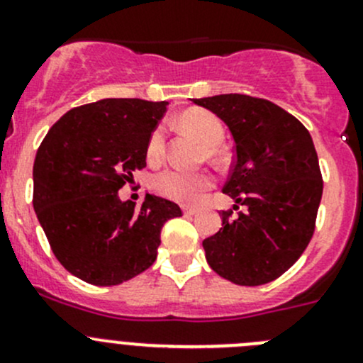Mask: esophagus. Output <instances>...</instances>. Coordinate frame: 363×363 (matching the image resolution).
Masks as SVG:
<instances>
[{
	"label": "esophagus",
	"mask_w": 363,
	"mask_h": 363,
	"mask_svg": "<svg viewBox=\"0 0 363 363\" xmlns=\"http://www.w3.org/2000/svg\"><path fill=\"white\" fill-rule=\"evenodd\" d=\"M182 212H184L186 216H195L196 212H199V207H191V205H184V207H182Z\"/></svg>",
	"instance_id": "1"
}]
</instances>
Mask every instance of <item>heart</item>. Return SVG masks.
Returning a JSON list of instances; mask_svg holds the SVG:
<instances>
[{
    "label": "heart",
    "mask_w": 363,
    "mask_h": 363,
    "mask_svg": "<svg viewBox=\"0 0 363 363\" xmlns=\"http://www.w3.org/2000/svg\"><path fill=\"white\" fill-rule=\"evenodd\" d=\"M179 124L189 133L196 135L200 140L207 145V156L211 161L221 160L219 145L225 140V126L214 113L200 108L186 111L179 117ZM164 142H167V130L163 124L156 126L147 140V160L151 163H158L164 155ZM212 181L203 172H184L179 168H168L161 172L152 181L156 191L163 195L164 199H170L174 202L189 203L200 199L203 191L211 188Z\"/></svg>",
    "instance_id": "1"
}]
</instances>
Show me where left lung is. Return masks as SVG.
<instances>
[{
    "label": "left lung",
    "mask_w": 363,
    "mask_h": 363,
    "mask_svg": "<svg viewBox=\"0 0 363 363\" xmlns=\"http://www.w3.org/2000/svg\"><path fill=\"white\" fill-rule=\"evenodd\" d=\"M228 126L235 161L223 193L244 212H221L223 228L203 240L216 274L240 286L277 279L300 258L314 233L323 193L313 138L296 117L247 94L191 100Z\"/></svg>",
    "instance_id": "1"
}]
</instances>
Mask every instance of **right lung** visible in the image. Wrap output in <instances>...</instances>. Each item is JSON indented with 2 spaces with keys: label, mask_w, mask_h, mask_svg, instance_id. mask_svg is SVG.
<instances>
[{
  "label": "right lung",
  "mask_w": 363,
  "mask_h": 363,
  "mask_svg": "<svg viewBox=\"0 0 363 363\" xmlns=\"http://www.w3.org/2000/svg\"><path fill=\"white\" fill-rule=\"evenodd\" d=\"M167 101L105 98L72 108L49 130L33 167V207L61 265L79 279L113 286L155 263L161 228L177 203L119 189L145 167L147 140Z\"/></svg>",
  "instance_id": "1"
}]
</instances>
